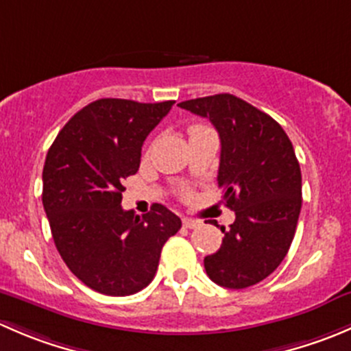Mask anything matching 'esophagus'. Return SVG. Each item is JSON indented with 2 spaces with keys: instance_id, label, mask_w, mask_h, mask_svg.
<instances>
[{
  "instance_id": "obj_1",
  "label": "esophagus",
  "mask_w": 351,
  "mask_h": 351,
  "mask_svg": "<svg viewBox=\"0 0 351 351\" xmlns=\"http://www.w3.org/2000/svg\"><path fill=\"white\" fill-rule=\"evenodd\" d=\"M183 226H185L186 229H195L200 226V221H197V219H190V217H185L183 219Z\"/></svg>"
}]
</instances>
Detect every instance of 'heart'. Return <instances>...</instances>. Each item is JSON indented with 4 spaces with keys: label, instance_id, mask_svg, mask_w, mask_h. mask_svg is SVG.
Wrapping results in <instances>:
<instances>
[{
    "label": "heart",
    "instance_id": "obj_1",
    "mask_svg": "<svg viewBox=\"0 0 351 351\" xmlns=\"http://www.w3.org/2000/svg\"><path fill=\"white\" fill-rule=\"evenodd\" d=\"M200 129H204V125H192L190 127V132H195V130H200Z\"/></svg>",
    "mask_w": 351,
    "mask_h": 351
}]
</instances>
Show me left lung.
Segmentation results:
<instances>
[{"instance_id":"1","label":"left lung","mask_w":351,"mask_h":351,"mask_svg":"<svg viewBox=\"0 0 351 351\" xmlns=\"http://www.w3.org/2000/svg\"><path fill=\"white\" fill-rule=\"evenodd\" d=\"M212 122L221 137L217 183L236 212L221 247L204 258L208 278L246 289L277 270L292 244L302 205L293 146L277 120L229 93L178 104Z\"/></svg>"}]
</instances>
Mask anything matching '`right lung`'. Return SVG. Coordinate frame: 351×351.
Masks as SVG:
<instances>
[{
  "mask_svg": "<svg viewBox=\"0 0 351 351\" xmlns=\"http://www.w3.org/2000/svg\"><path fill=\"white\" fill-rule=\"evenodd\" d=\"M175 101L101 98L62 127L45 158L42 204L56 247L71 271L97 292L123 297L151 284L165 243L182 228L154 204L143 217L123 210V180Z\"/></svg>",
  "mask_w": 351,
  "mask_h": 351,
  "instance_id": "1",
  "label": "right lung"
}]
</instances>
